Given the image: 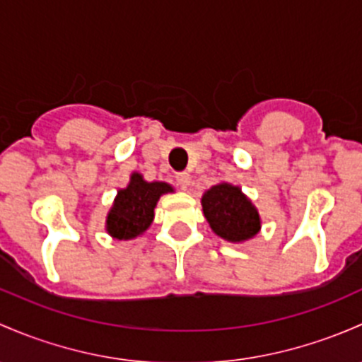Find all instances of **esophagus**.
Wrapping results in <instances>:
<instances>
[{
	"instance_id": "obj_1",
	"label": "esophagus",
	"mask_w": 362,
	"mask_h": 362,
	"mask_svg": "<svg viewBox=\"0 0 362 362\" xmlns=\"http://www.w3.org/2000/svg\"><path fill=\"white\" fill-rule=\"evenodd\" d=\"M176 181H177V185H180L182 189H186L189 186V182H192V176H189L188 173H180L176 176Z\"/></svg>"
}]
</instances>
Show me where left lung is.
<instances>
[{"mask_svg": "<svg viewBox=\"0 0 362 362\" xmlns=\"http://www.w3.org/2000/svg\"><path fill=\"white\" fill-rule=\"evenodd\" d=\"M202 211L209 226L218 237L242 244L258 235L262 218L255 204L232 182H218L202 195Z\"/></svg>", "mask_w": 362, "mask_h": 362, "instance_id": "left-lung-1", "label": "left lung"}]
</instances>
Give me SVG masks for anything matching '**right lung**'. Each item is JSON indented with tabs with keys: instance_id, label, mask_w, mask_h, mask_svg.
<instances>
[{
	"instance_id": "1",
	"label": "right lung",
	"mask_w": 362,
	"mask_h": 362,
	"mask_svg": "<svg viewBox=\"0 0 362 362\" xmlns=\"http://www.w3.org/2000/svg\"><path fill=\"white\" fill-rule=\"evenodd\" d=\"M169 182L146 181L143 174L134 170L129 185L118 189L113 206L106 216V232L117 240H132L141 237L151 226L155 218V207L160 197L173 193Z\"/></svg>"
}]
</instances>
